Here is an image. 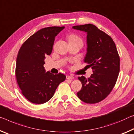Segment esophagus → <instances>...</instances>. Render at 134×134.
<instances>
[{
    "label": "esophagus",
    "mask_w": 134,
    "mask_h": 134,
    "mask_svg": "<svg viewBox=\"0 0 134 134\" xmlns=\"http://www.w3.org/2000/svg\"><path fill=\"white\" fill-rule=\"evenodd\" d=\"M66 78L67 80H70V79H73L74 77L73 76H71V75H67L66 76Z\"/></svg>",
    "instance_id": "obj_1"
}]
</instances>
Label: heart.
<instances>
[{"label":"heart","mask_w":134,"mask_h":134,"mask_svg":"<svg viewBox=\"0 0 134 134\" xmlns=\"http://www.w3.org/2000/svg\"><path fill=\"white\" fill-rule=\"evenodd\" d=\"M69 39H70V40H79V41L81 42V40L79 37H77V36L76 35H71L69 37Z\"/></svg>","instance_id":"heart-1"}]
</instances>
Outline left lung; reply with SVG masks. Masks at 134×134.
I'll return each mask as SVG.
<instances>
[{
  "label": "left lung",
  "mask_w": 134,
  "mask_h": 134,
  "mask_svg": "<svg viewBox=\"0 0 134 134\" xmlns=\"http://www.w3.org/2000/svg\"><path fill=\"white\" fill-rule=\"evenodd\" d=\"M72 29L86 33L83 61L93 70L90 77H78L82 87L77 95L84 103H97L109 95L118 79L120 58L116 44L111 37L93 24L75 25Z\"/></svg>",
  "instance_id": "left-lung-1"
}]
</instances>
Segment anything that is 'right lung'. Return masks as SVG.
I'll return each mask as SVG.
<instances>
[{"label": "right lung", "mask_w": 134, "mask_h": 134, "mask_svg": "<svg viewBox=\"0 0 134 134\" xmlns=\"http://www.w3.org/2000/svg\"><path fill=\"white\" fill-rule=\"evenodd\" d=\"M64 27H49L39 30L22 44L18 53L15 75L22 94L34 104H43L54 95L65 76L46 72L43 65L51 54L55 37Z\"/></svg>", "instance_id": "right-lung-1"}]
</instances>
